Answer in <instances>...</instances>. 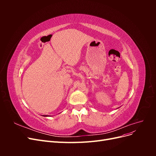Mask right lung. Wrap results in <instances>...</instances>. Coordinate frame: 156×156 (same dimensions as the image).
I'll list each match as a JSON object with an SVG mask.
<instances>
[{
    "label": "right lung",
    "instance_id": "obj_1",
    "mask_svg": "<svg viewBox=\"0 0 156 156\" xmlns=\"http://www.w3.org/2000/svg\"><path fill=\"white\" fill-rule=\"evenodd\" d=\"M43 116H48V115H44Z\"/></svg>",
    "mask_w": 156,
    "mask_h": 156
}]
</instances>
